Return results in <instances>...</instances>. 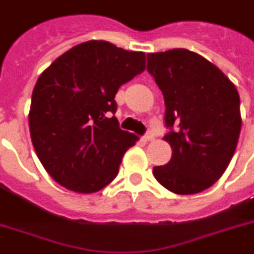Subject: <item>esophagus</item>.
<instances>
[{"mask_svg": "<svg viewBox=\"0 0 254 254\" xmlns=\"http://www.w3.org/2000/svg\"><path fill=\"white\" fill-rule=\"evenodd\" d=\"M153 138H154V135L151 133V132H149V133H146V135L144 136L145 141H153Z\"/></svg>", "mask_w": 254, "mask_h": 254, "instance_id": "34e87169", "label": "esophagus"}]
</instances>
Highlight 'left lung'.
<instances>
[{"label":"left lung","instance_id":"left-lung-1","mask_svg":"<svg viewBox=\"0 0 254 254\" xmlns=\"http://www.w3.org/2000/svg\"><path fill=\"white\" fill-rule=\"evenodd\" d=\"M148 70L164 96L172 148L166 166L153 175L167 190L196 194L211 188L230 163L240 129V97L235 84L211 62L186 49L148 54Z\"/></svg>","mask_w":254,"mask_h":254}]
</instances>
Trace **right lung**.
Instances as JSON below:
<instances>
[{"instance_id":"right-lung-1","label":"right lung","mask_w":254,"mask_h":254,"mask_svg":"<svg viewBox=\"0 0 254 254\" xmlns=\"http://www.w3.org/2000/svg\"><path fill=\"white\" fill-rule=\"evenodd\" d=\"M145 70V54L106 41L71 47L41 73L29 131L37 157L65 189L92 194L116 179L138 137L119 128L117 91Z\"/></svg>"}]
</instances>
